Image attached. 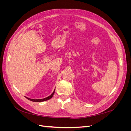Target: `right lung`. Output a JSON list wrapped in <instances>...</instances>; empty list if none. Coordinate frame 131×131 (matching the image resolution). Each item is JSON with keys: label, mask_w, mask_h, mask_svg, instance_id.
<instances>
[{"label": "right lung", "mask_w": 131, "mask_h": 131, "mask_svg": "<svg viewBox=\"0 0 131 131\" xmlns=\"http://www.w3.org/2000/svg\"><path fill=\"white\" fill-rule=\"evenodd\" d=\"M54 92H55V89L54 90L53 92H52V94H51L50 95V96H48L47 97H46V98H42V99H36V100H35V99H31V98H28V97H26L28 99V100H30V101H32V102H44V101L49 100H50V99H51V98H52V97H53V96L54 93Z\"/></svg>", "instance_id": "obj_1"}]
</instances>
